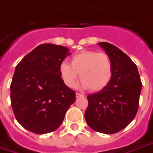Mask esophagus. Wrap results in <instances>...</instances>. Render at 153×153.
Returning a JSON list of instances; mask_svg holds the SVG:
<instances>
[{
	"label": "esophagus",
	"mask_w": 153,
	"mask_h": 153,
	"mask_svg": "<svg viewBox=\"0 0 153 153\" xmlns=\"http://www.w3.org/2000/svg\"><path fill=\"white\" fill-rule=\"evenodd\" d=\"M76 98H81V97H85V95L84 94H82L76 93Z\"/></svg>",
	"instance_id": "1"
}]
</instances>
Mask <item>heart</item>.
I'll use <instances>...</instances> for the list:
<instances>
[{
	"label": "heart",
	"instance_id": "b5f03b06",
	"mask_svg": "<svg viewBox=\"0 0 153 153\" xmlns=\"http://www.w3.org/2000/svg\"><path fill=\"white\" fill-rule=\"evenodd\" d=\"M59 73L68 87H75L78 75L81 87L93 91L101 90L108 85L112 76V63L106 53L82 51L71 57V65L63 62Z\"/></svg>",
	"mask_w": 153,
	"mask_h": 153
}]
</instances>
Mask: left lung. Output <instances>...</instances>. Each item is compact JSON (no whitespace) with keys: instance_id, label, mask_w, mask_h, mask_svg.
Segmentation results:
<instances>
[{"instance_id":"8db88e82","label":"left lung","mask_w":153,"mask_h":153,"mask_svg":"<svg viewBox=\"0 0 153 153\" xmlns=\"http://www.w3.org/2000/svg\"><path fill=\"white\" fill-rule=\"evenodd\" d=\"M99 45L111 59L112 79L104 89L88 95L85 118L91 129L109 134L123 130L133 121L139 108L142 82L130 57L110 43Z\"/></svg>"}]
</instances>
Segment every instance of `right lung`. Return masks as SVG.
<instances>
[{
  "label": "right lung",
  "instance_id": "obj_1",
  "mask_svg": "<svg viewBox=\"0 0 153 153\" xmlns=\"http://www.w3.org/2000/svg\"><path fill=\"white\" fill-rule=\"evenodd\" d=\"M69 49L42 44L16 66L10 85L11 106L18 122L32 133L57 130L76 100L75 91L63 82L59 66Z\"/></svg>",
  "mask_w": 153,
  "mask_h": 153
}]
</instances>
